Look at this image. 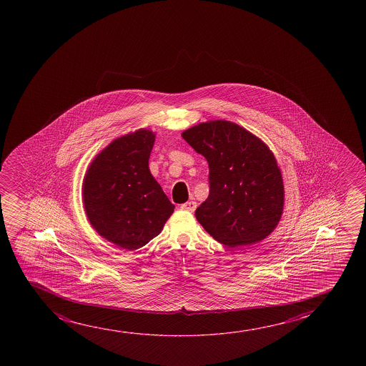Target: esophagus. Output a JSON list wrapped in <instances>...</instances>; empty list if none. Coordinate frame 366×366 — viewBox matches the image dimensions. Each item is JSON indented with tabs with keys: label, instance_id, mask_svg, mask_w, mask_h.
Returning <instances> with one entry per match:
<instances>
[{
	"label": "esophagus",
	"instance_id": "34e87169",
	"mask_svg": "<svg viewBox=\"0 0 366 366\" xmlns=\"http://www.w3.org/2000/svg\"><path fill=\"white\" fill-rule=\"evenodd\" d=\"M196 207H197V204H196L195 201H189V202H185V204L181 205L182 210L190 211V212H194L196 210Z\"/></svg>",
	"mask_w": 366,
	"mask_h": 366
}]
</instances>
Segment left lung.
<instances>
[{
    "label": "left lung",
    "instance_id": "obj_1",
    "mask_svg": "<svg viewBox=\"0 0 366 366\" xmlns=\"http://www.w3.org/2000/svg\"><path fill=\"white\" fill-rule=\"evenodd\" d=\"M184 140L209 162V197L195 211L197 221L229 247L265 239L280 221L284 184L270 149L230 121L199 124Z\"/></svg>",
    "mask_w": 366,
    "mask_h": 366
}]
</instances>
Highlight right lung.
<instances>
[{
    "instance_id": "1",
    "label": "right lung",
    "mask_w": 366,
    "mask_h": 366,
    "mask_svg": "<svg viewBox=\"0 0 366 366\" xmlns=\"http://www.w3.org/2000/svg\"><path fill=\"white\" fill-rule=\"evenodd\" d=\"M154 141L152 131L144 129L116 139L96 156L84 181L91 225L126 250L159 235L175 209L149 170Z\"/></svg>"
}]
</instances>
